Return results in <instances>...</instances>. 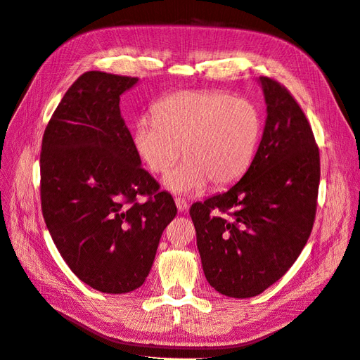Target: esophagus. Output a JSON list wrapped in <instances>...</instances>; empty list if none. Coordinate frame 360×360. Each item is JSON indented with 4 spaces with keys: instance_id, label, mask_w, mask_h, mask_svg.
I'll list each match as a JSON object with an SVG mask.
<instances>
[{
    "instance_id": "obj_1",
    "label": "esophagus",
    "mask_w": 360,
    "mask_h": 360,
    "mask_svg": "<svg viewBox=\"0 0 360 360\" xmlns=\"http://www.w3.org/2000/svg\"><path fill=\"white\" fill-rule=\"evenodd\" d=\"M176 205H177V210L181 213V212H186L188 210V202L181 200V198H176Z\"/></svg>"
}]
</instances>
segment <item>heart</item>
I'll return each mask as SVG.
<instances>
[{"instance_id":"obj_1","label":"heart","mask_w":360,"mask_h":360,"mask_svg":"<svg viewBox=\"0 0 360 360\" xmlns=\"http://www.w3.org/2000/svg\"><path fill=\"white\" fill-rule=\"evenodd\" d=\"M261 117L252 102L217 91H181L155 106V117L136 120L134 146L151 172L176 193L201 192L207 183L224 188L240 179L254 158Z\"/></svg>"}]
</instances>
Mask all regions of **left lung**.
Here are the masks:
<instances>
[{
	"label": "left lung",
	"mask_w": 360,
	"mask_h": 360,
	"mask_svg": "<svg viewBox=\"0 0 360 360\" xmlns=\"http://www.w3.org/2000/svg\"><path fill=\"white\" fill-rule=\"evenodd\" d=\"M258 84L267 117L252 163L233 188L189 212L205 279L234 299L258 296L297 259L320 184L319 147L300 106L279 82L261 76Z\"/></svg>",
	"instance_id": "1"
}]
</instances>
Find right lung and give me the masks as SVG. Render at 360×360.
Returning a JSON list of instances; mask_svg holds the SVG:
<instances>
[{"label":"right lung","instance_id":"1","mask_svg":"<svg viewBox=\"0 0 360 360\" xmlns=\"http://www.w3.org/2000/svg\"><path fill=\"white\" fill-rule=\"evenodd\" d=\"M138 78L91 70L64 94L41 141V212L73 274L106 294L144 284L172 197L141 168L120 96ZM146 194L143 203L137 197Z\"/></svg>","mask_w":360,"mask_h":360}]
</instances>
